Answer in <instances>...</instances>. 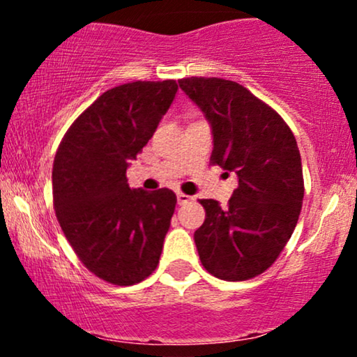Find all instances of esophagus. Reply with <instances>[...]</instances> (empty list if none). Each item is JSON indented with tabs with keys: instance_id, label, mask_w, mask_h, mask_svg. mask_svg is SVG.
Masks as SVG:
<instances>
[{
	"instance_id": "1",
	"label": "esophagus",
	"mask_w": 357,
	"mask_h": 357,
	"mask_svg": "<svg viewBox=\"0 0 357 357\" xmlns=\"http://www.w3.org/2000/svg\"><path fill=\"white\" fill-rule=\"evenodd\" d=\"M192 199V196L184 195V192H178V204H186Z\"/></svg>"
}]
</instances>
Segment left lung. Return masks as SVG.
<instances>
[{
	"label": "left lung",
	"instance_id": "8db88e82",
	"mask_svg": "<svg viewBox=\"0 0 357 357\" xmlns=\"http://www.w3.org/2000/svg\"><path fill=\"white\" fill-rule=\"evenodd\" d=\"M179 87L211 126V162L238 176L221 208L202 199L206 218L195 231L203 267L228 282L264 273L290 240L304 199L297 141L270 105L236 82L191 77Z\"/></svg>",
	"mask_w": 357,
	"mask_h": 357
}]
</instances>
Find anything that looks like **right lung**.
Listing matches in <instances>:
<instances>
[{"label": "right lung", "instance_id": "add662e5", "mask_svg": "<svg viewBox=\"0 0 357 357\" xmlns=\"http://www.w3.org/2000/svg\"><path fill=\"white\" fill-rule=\"evenodd\" d=\"M176 92V80L107 90L68 127L55 154L53 208L61 231L82 264L109 284H139L159 264L176 195L130 190L126 171Z\"/></svg>", "mask_w": 357, "mask_h": 357}]
</instances>
